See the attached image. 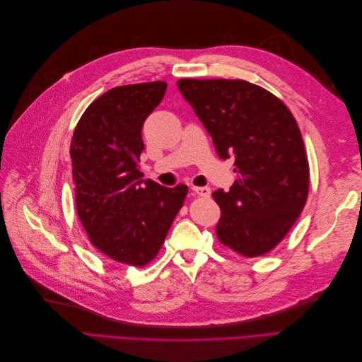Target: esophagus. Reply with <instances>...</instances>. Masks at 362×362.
Here are the masks:
<instances>
[{"label": "esophagus", "instance_id": "esophagus-1", "mask_svg": "<svg viewBox=\"0 0 362 362\" xmlns=\"http://www.w3.org/2000/svg\"><path fill=\"white\" fill-rule=\"evenodd\" d=\"M192 192L202 197H209L211 196V188L209 187H192Z\"/></svg>", "mask_w": 362, "mask_h": 362}]
</instances>
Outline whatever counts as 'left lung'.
<instances>
[{
    "label": "left lung",
    "instance_id": "left-lung-1",
    "mask_svg": "<svg viewBox=\"0 0 362 362\" xmlns=\"http://www.w3.org/2000/svg\"><path fill=\"white\" fill-rule=\"evenodd\" d=\"M177 85L218 156L234 158L238 177L230 192L212 193L221 208L218 240L246 257L271 252L293 227L309 190L293 115L279 97L243 79H180Z\"/></svg>",
    "mask_w": 362,
    "mask_h": 362
}]
</instances>
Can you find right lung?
Returning a JSON list of instances; mask_svg holds the SVG:
<instances>
[{
  "instance_id": "add662e5",
  "label": "right lung",
  "mask_w": 362,
  "mask_h": 362,
  "mask_svg": "<svg viewBox=\"0 0 362 362\" xmlns=\"http://www.w3.org/2000/svg\"><path fill=\"white\" fill-rule=\"evenodd\" d=\"M163 81L122 85L94 100L71 141L75 203L91 245L110 259L144 267L158 256L188 187L141 180V129L162 101Z\"/></svg>"
}]
</instances>
